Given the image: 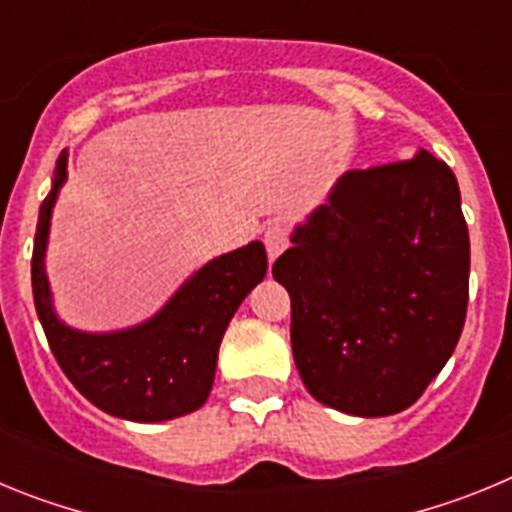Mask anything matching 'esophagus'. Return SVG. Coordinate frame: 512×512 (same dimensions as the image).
Masks as SVG:
<instances>
[{"label":"esophagus","instance_id":"obj_1","mask_svg":"<svg viewBox=\"0 0 512 512\" xmlns=\"http://www.w3.org/2000/svg\"><path fill=\"white\" fill-rule=\"evenodd\" d=\"M264 243H266V253H269V261L279 259L289 246V235L284 225H269L264 230Z\"/></svg>","mask_w":512,"mask_h":512}]
</instances>
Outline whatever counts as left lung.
I'll use <instances>...</instances> for the list:
<instances>
[{"label":"left lung","instance_id":"obj_1","mask_svg":"<svg viewBox=\"0 0 512 512\" xmlns=\"http://www.w3.org/2000/svg\"><path fill=\"white\" fill-rule=\"evenodd\" d=\"M271 269L292 297L307 392L356 418L410 408L454 354L469 300V230L449 166L346 171Z\"/></svg>","mask_w":512,"mask_h":512}]
</instances>
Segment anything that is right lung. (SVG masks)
Listing matches in <instances>:
<instances>
[{
    "mask_svg": "<svg viewBox=\"0 0 512 512\" xmlns=\"http://www.w3.org/2000/svg\"><path fill=\"white\" fill-rule=\"evenodd\" d=\"M69 179V148L40 205L33 248V297L40 325L63 374L104 413L133 423H164L200 410L215 382L217 351L230 318L266 277V248L251 241L192 271L151 318L128 328L81 330L61 320L45 253L51 217Z\"/></svg>",
    "mask_w": 512,
    "mask_h": 512,
    "instance_id": "add662e5",
    "label": "right lung"
}]
</instances>
